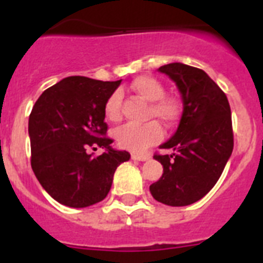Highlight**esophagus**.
<instances>
[{
  "label": "esophagus",
  "instance_id": "1",
  "mask_svg": "<svg viewBox=\"0 0 263 263\" xmlns=\"http://www.w3.org/2000/svg\"><path fill=\"white\" fill-rule=\"evenodd\" d=\"M132 158L136 160H147L148 158H150V155L148 154H139V153H132Z\"/></svg>",
  "mask_w": 263,
  "mask_h": 263
}]
</instances>
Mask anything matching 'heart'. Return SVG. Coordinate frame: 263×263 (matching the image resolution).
Here are the masks:
<instances>
[{
    "label": "heart",
    "instance_id": "heart-1",
    "mask_svg": "<svg viewBox=\"0 0 263 263\" xmlns=\"http://www.w3.org/2000/svg\"><path fill=\"white\" fill-rule=\"evenodd\" d=\"M134 93L150 104L148 117H157L167 126H173L178 122L182 115L179 100L164 95V87L158 79L148 75L138 76L130 84ZM122 96L120 92H115L108 97L105 103V116L109 121H120ZM118 146L132 152H143L150 146L155 145L163 137V129L157 121H148L143 125L127 124L118 127L115 133Z\"/></svg>",
    "mask_w": 263,
    "mask_h": 263
}]
</instances>
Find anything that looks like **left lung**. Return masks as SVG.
Returning a JSON list of instances; mask_svg holds the SVG:
<instances>
[{
    "label": "left lung",
    "instance_id": "left-lung-1",
    "mask_svg": "<svg viewBox=\"0 0 263 263\" xmlns=\"http://www.w3.org/2000/svg\"><path fill=\"white\" fill-rule=\"evenodd\" d=\"M159 71L178 85L183 115L173 138L160 146L173 148V154H154L163 174L150 185V192L166 205H190L212 190L233 152L231 106L203 69L171 63Z\"/></svg>",
    "mask_w": 263,
    "mask_h": 263
}]
</instances>
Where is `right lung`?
<instances>
[{
	"label": "right lung",
	"instance_id": "1",
	"mask_svg": "<svg viewBox=\"0 0 263 263\" xmlns=\"http://www.w3.org/2000/svg\"><path fill=\"white\" fill-rule=\"evenodd\" d=\"M121 80L101 81L69 76L47 88L29 117L31 168L58 203L84 208L104 200L115 171L129 160L127 152L110 147L105 103ZM104 147L101 156L89 148Z\"/></svg>",
	"mask_w": 263,
	"mask_h": 263
}]
</instances>
